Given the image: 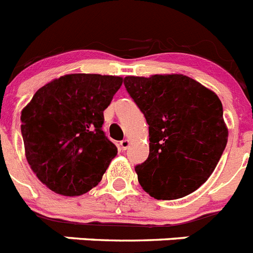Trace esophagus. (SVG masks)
I'll list each match as a JSON object with an SVG mask.
<instances>
[{"instance_id":"34e87169","label":"esophagus","mask_w":253,"mask_h":253,"mask_svg":"<svg viewBox=\"0 0 253 253\" xmlns=\"http://www.w3.org/2000/svg\"><path fill=\"white\" fill-rule=\"evenodd\" d=\"M129 146H130V141H129V139H123V141L120 142V148H122L123 151L126 150Z\"/></svg>"}]
</instances>
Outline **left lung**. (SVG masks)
Segmentation results:
<instances>
[{"mask_svg": "<svg viewBox=\"0 0 253 253\" xmlns=\"http://www.w3.org/2000/svg\"><path fill=\"white\" fill-rule=\"evenodd\" d=\"M124 84L150 125V155L135 168L143 191L156 200L197 191L228 142L217 94L183 74L125 77Z\"/></svg>", "mask_w": 253, "mask_h": 253, "instance_id": "obj_1", "label": "left lung"}]
</instances>
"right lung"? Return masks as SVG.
Wrapping results in <instances>:
<instances>
[{"label":"right lung","instance_id":"obj_1","mask_svg":"<svg viewBox=\"0 0 253 253\" xmlns=\"http://www.w3.org/2000/svg\"><path fill=\"white\" fill-rule=\"evenodd\" d=\"M123 78L66 74L37 90L21 110L30 169L47 188L77 197L101 182L118 148L102 131L103 111Z\"/></svg>","mask_w":253,"mask_h":253}]
</instances>
